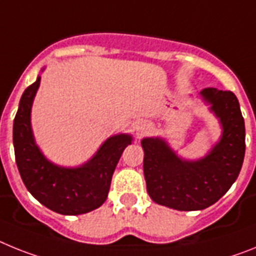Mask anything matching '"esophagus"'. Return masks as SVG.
Instances as JSON below:
<instances>
[{
  "label": "esophagus",
  "mask_w": 256,
  "mask_h": 256,
  "mask_svg": "<svg viewBox=\"0 0 256 256\" xmlns=\"http://www.w3.org/2000/svg\"><path fill=\"white\" fill-rule=\"evenodd\" d=\"M150 124H148L146 121H140L136 125V130L135 131H136V136L140 139V138H143L144 135L148 134V132H150Z\"/></svg>",
  "instance_id": "34e87169"
}]
</instances>
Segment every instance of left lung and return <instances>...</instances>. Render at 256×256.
Wrapping results in <instances>:
<instances>
[{
    "label": "left lung",
    "instance_id": "1",
    "mask_svg": "<svg viewBox=\"0 0 256 256\" xmlns=\"http://www.w3.org/2000/svg\"><path fill=\"white\" fill-rule=\"evenodd\" d=\"M202 100L220 124L222 135L208 154L186 160L161 136L144 138V178L150 198L179 211L204 210L234 183L245 157V121L232 91L206 88Z\"/></svg>",
    "mask_w": 256,
    "mask_h": 256
}]
</instances>
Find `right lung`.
<instances>
[{"mask_svg":"<svg viewBox=\"0 0 256 256\" xmlns=\"http://www.w3.org/2000/svg\"><path fill=\"white\" fill-rule=\"evenodd\" d=\"M40 84L41 76L24 90L15 116L12 142L18 170L26 190L44 206L62 215L86 214L106 200L116 166L132 136L124 132L112 135L80 166L66 168L51 162L36 143L30 121Z\"/></svg>","mask_w":256,"mask_h":256,"instance_id":"1","label":"right lung"}]
</instances>
